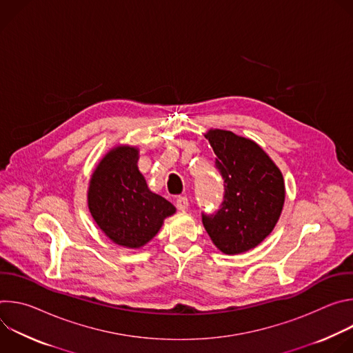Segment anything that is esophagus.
I'll use <instances>...</instances> for the list:
<instances>
[{
	"mask_svg": "<svg viewBox=\"0 0 353 353\" xmlns=\"http://www.w3.org/2000/svg\"><path fill=\"white\" fill-rule=\"evenodd\" d=\"M176 207L179 211H185L188 208V199L187 196H179L176 199Z\"/></svg>",
	"mask_w": 353,
	"mask_h": 353,
	"instance_id": "1",
	"label": "esophagus"
}]
</instances>
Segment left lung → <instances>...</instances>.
<instances>
[{"instance_id": "1", "label": "left lung", "mask_w": 353, "mask_h": 353, "mask_svg": "<svg viewBox=\"0 0 353 353\" xmlns=\"http://www.w3.org/2000/svg\"><path fill=\"white\" fill-rule=\"evenodd\" d=\"M225 183L222 207L203 215L212 243L236 256L257 247L275 228L285 204L282 172L253 139L228 130L205 132Z\"/></svg>"}]
</instances>
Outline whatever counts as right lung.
Returning <instances> with one entry per match:
<instances>
[{
    "instance_id": "right-lung-1",
    "label": "right lung",
    "mask_w": 353,
    "mask_h": 353,
    "mask_svg": "<svg viewBox=\"0 0 353 353\" xmlns=\"http://www.w3.org/2000/svg\"><path fill=\"white\" fill-rule=\"evenodd\" d=\"M139 149L117 145L100 159L88 187V208L114 244L141 248L176 214L166 198L150 191L138 169Z\"/></svg>"
}]
</instances>
